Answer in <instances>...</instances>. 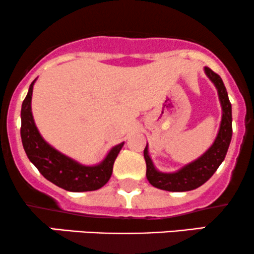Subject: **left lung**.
Wrapping results in <instances>:
<instances>
[{"label":"left lung","mask_w":254,"mask_h":254,"mask_svg":"<svg viewBox=\"0 0 254 254\" xmlns=\"http://www.w3.org/2000/svg\"><path fill=\"white\" fill-rule=\"evenodd\" d=\"M205 72L216 86L223 111L220 131H218L216 139H215L210 149L206 151L204 155L192 162V164L185 166L183 170L178 171L177 173H161V172H157L154 167L153 162H151L149 155H148V148L145 145L143 151L145 164H147L145 176H147L148 182L154 188L173 192L194 190V189L203 185L206 180L210 179L212 174L216 172L218 166L222 164L224 157H226L233 133L232 104H230L226 87H224L220 75L212 71L208 66H205Z\"/></svg>","instance_id":"obj_1"}]
</instances>
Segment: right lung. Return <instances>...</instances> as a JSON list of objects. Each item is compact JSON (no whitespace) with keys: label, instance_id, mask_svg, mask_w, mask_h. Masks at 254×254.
Segmentation results:
<instances>
[{"label":"right lung","instance_id":"right-lung-1","mask_svg":"<svg viewBox=\"0 0 254 254\" xmlns=\"http://www.w3.org/2000/svg\"><path fill=\"white\" fill-rule=\"evenodd\" d=\"M33 82L31 83L21 107V141L30 161L44 178L66 191H94L110 180L113 164L124 143L112 148L100 165L86 167L69 159L49 145L40 136L31 112Z\"/></svg>","mask_w":254,"mask_h":254}]
</instances>
